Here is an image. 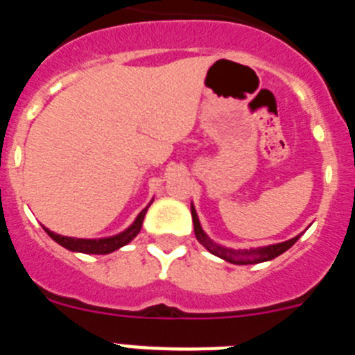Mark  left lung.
Wrapping results in <instances>:
<instances>
[{"label":"left lung","instance_id":"1","mask_svg":"<svg viewBox=\"0 0 355 355\" xmlns=\"http://www.w3.org/2000/svg\"><path fill=\"white\" fill-rule=\"evenodd\" d=\"M192 220H193V231H196V238L199 240L200 245H205L206 249L209 250L211 254L218 256L224 261L233 263V265H256V263H263V261H270V259L277 258L283 252H286L291 245H293L295 241L299 240V236L291 238V240L283 241V243H274V245H266V247H258V249H243V250H234V249H227V247H222L218 243H215L213 240H209L206 236V233L202 231L199 224V218H197L196 208L192 205Z\"/></svg>","mask_w":355,"mask_h":355}]
</instances>
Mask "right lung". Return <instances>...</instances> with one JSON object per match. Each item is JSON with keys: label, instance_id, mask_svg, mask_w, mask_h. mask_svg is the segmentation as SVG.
<instances>
[{"label": "right lung", "instance_id": "right-lung-1", "mask_svg": "<svg viewBox=\"0 0 355 355\" xmlns=\"http://www.w3.org/2000/svg\"><path fill=\"white\" fill-rule=\"evenodd\" d=\"M153 202V200H150ZM149 208V206H147ZM147 208H144L142 211L139 213V216L135 218L133 224L126 229V231H122V233L115 234V236L110 238H99V240H89V238H71V236H62V234H56L53 231H49L48 227H44V231L56 241V243H60L62 247L65 249L72 250V252H83V254H110L114 252V250L121 249V247L128 245L131 240H133L137 234L140 233V229H142V222L144 216H146Z\"/></svg>", "mask_w": 355, "mask_h": 355}]
</instances>
